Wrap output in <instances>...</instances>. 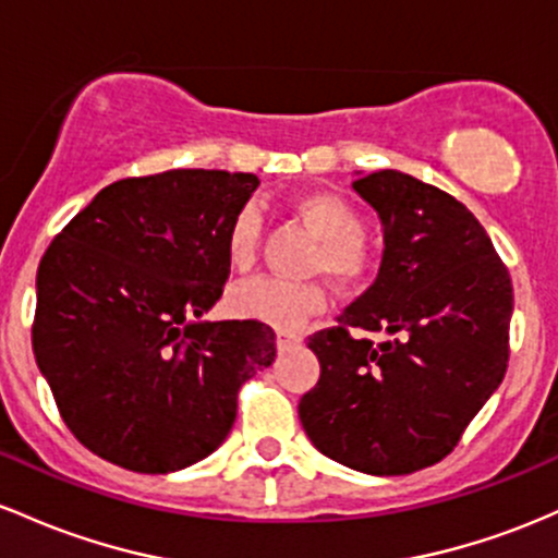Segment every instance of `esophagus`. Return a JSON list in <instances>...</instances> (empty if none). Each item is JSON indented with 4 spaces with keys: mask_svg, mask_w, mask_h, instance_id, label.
I'll list each match as a JSON object with an SVG mask.
<instances>
[{
    "mask_svg": "<svg viewBox=\"0 0 558 558\" xmlns=\"http://www.w3.org/2000/svg\"><path fill=\"white\" fill-rule=\"evenodd\" d=\"M300 345V335H295V331H277V348L284 353V350H292Z\"/></svg>",
    "mask_w": 558,
    "mask_h": 558,
    "instance_id": "obj_1",
    "label": "esophagus"
}]
</instances>
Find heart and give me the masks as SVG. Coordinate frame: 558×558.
I'll return each instance as SVG.
<instances>
[{"mask_svg":"<svg viewBox=\"0 0 558 558\" xmlns=\"http://www.w3.org/2000/svg\"><path fill=\"white\" fill-rule=\"evenodd\" d=\"M298 216L318 236L313 271H324L337 284L353 290L366 281L374 253L363 236V218L355 205L335 192H308L295 199ZM260 221L255 208H240L227 229V255L234 268H250L258 253ZM329 305L327 287L318 281H284L260 277L236 284L229 295L234 316L268 324L274 329L295 331Z\"/></svg>","mask_w":558,"mask_h":558,"instance_id":"heart-1","label":"heart"}]
</instances>
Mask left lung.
Returning <instances> with one entry per match:
<instances>
[{
    "instance_id": "1",
    "label": "left lung",
    "mask_w": 558,
    "mask_h": 558,
    "mask_svg": "<svg viewBox=\"0 0 558 558\" xmlns=\"http://www.w3.org/2000/svg\"><path fill=\"white\" fill-rule=\"evenodd\" d=\"M353 190L379 213L385 255L337 327L308 337L322 377L298 414L331 461L396 477L446 459L498 390L514 290L487 231L448 192L390 168Z\"/></svg>"
}]
</instances>
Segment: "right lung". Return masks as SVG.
I'll return each mask as SVG.
<instances>
[{"mask_svg":"<svg viewBox=\"0 0 558 558\" xmlns=\"http://www.w3.org/2000/svg\"><path fill=\"white\" fill-rule=\"evenodd\" d=\"M255 173L173 168L105 186L47 247L31 342L62 422L99 459L166 474L210 456L277 359L260 322H199L231 274Z\"/></svg>","mask_w":558,"mask_h":558,"instance_id":"add662e5","label":"right lung"}]
</instances>
